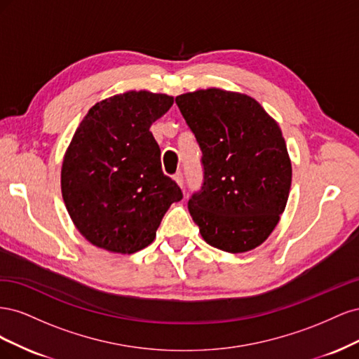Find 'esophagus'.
Here are the masks:
<instances>
[{
  "label": "esophagus",
  "instance_id": "esophagus-1",
  "mask_svg": "<svg viewBox=\"0 0 359 359\" xmlns=\"http://www.w3.org/2000/svg\"><path fill=\"white\" fill-rule=\"evenodd\" d=\"M173 180H175V182L178 184L180 189H182V190H184V177H182V173H181V172H178L177 175L173 177Z\"/></svg>",
  "mask_w": 359,
  "mask_h": 359
}]
</instances>
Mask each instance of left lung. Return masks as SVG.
<instances>
[{
    "label": "left lung",
    "instance_id": "8db88e82",
    "mask_svg": "<svg viewBox=\"0 0 359 359\" xmlns=\"http://www.w3.org/2000/svg\"><path fill=\"white\" fill-rule=\"evenodd\" d=\"M202 149L205 181L189 211L206 244L245 253L266 241L283 214L292 163L283 133L253 97L222 88L175 99Z\"/></svg>",
    "mask_w": 359,
    "mask_h": 359
}]
</instances>
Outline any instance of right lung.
Instances as JSON below:
<instances>
[{"instance_id": "right-lung-1", "label": "right lung", "mask_w": 359, "mask_h": 359, "mask_svg": "<svg viewBox=\"0 0 359 359\" xmlns=\"http://www.w3.org/2000/svg\"><path fill=\"white\" fill-rule=\"evenodd\" d=\"M173 97L130 90L95 103L62 158L61 191L70 219L86 241L132 255L154 241L180 187L161 170L149 132Z\"/></svg>"}]
</instances>
